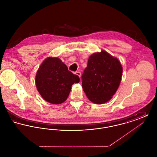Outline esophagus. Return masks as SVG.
<instances>
[{"label":"esophagus","instance_id":"obj_1","mask_svg":"<svg viewBox=\"0 0 157 157\" xmlns=\"http://www.w3.org/2000/svg\"><path fill=\"white\" fill-rule=\"evenodd\" d=\"M74 74H76V75H78V76L81 77V72H74Z\"/></svg>","mask_w":157,"mask_h":157}]
</instances>
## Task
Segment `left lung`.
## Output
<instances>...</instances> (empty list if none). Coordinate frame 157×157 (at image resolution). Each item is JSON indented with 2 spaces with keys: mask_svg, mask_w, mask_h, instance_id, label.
Wrapping results in <instances>:
<instances>
[{
  "mask_svg": "<svg viewBox=\"0 0 157 157\" xmlns=\"http://www.w3.org/2000/svg\"><path fill=\"white\" fill-rule=\"evenodd\" d=\"M122 67L120 61L102 51L92 55L82 75V88L90 101L101 104L109 101L120 85Z\"/></svg>",
  "mask_w": 157,
  "mask_h": 157,
  "instance_id": "8db88e82",
  "label": "left lung"
}]
</instances>
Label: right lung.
I'll return each mask as SVG.
<instances>
[{
    "mask_svg": "<svg viewBox=\"0 0 157 157\" xmlns=\"http://www.w3.org/2000/svg\"><path fill=\"white\" fill-rule=\"evenodd\" d=\"M79 77L68 70L58 58H48L37 71L35 82L37 90L45 101L59 104L67 100L74 83Z\"/></svg>",
    "mask_w": 157,
    "mask_h": 157,
    "instance_id": "1",
    "label": "right lung"
}]
</instances>
